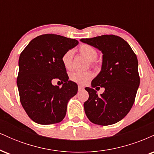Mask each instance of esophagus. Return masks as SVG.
<instances>
[{
	"label": "esophagus",
	"instance_id": "esophagus-1",
	"mask_svg": "<svg viewBox=\"0 0 154 154\" xmlns=\"http://www.w3.org/2000/svg\"><path fill=\"white\" fill-rule=\"evenodd\" d=\"M84 87H83L82 85H78V89L79 90V91H82V90H84Z\"/></svg>",
	"mask_w": 154,
	"mask_h": 154
}]
</instances>
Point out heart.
<instances>
[{
	"label": "heart",
	"instance_id": "heart-1",
	"mask_svg": "<svg viewBox=\"0 0 154 154\" xmlns=\"http://www.w3.org/2000/svg\"><path fill=\"white\" fill-rule=\"evenodd\" d=\"M78 52L81 56L85 58L92 66H96L98 65L96 58L98 56V51L95 47L89 44L83 43L79 45ZM74 53L72 50H68L64 52L61 56V62L63 66L67 69H71L73 64ZM93 77L91 72H74L70 75V79L78 84H87Z\"/></svg>",
	"mask_w": 154,
	"mask_h": 154
}]
</instances>
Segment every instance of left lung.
I'll return each mask as SVG.
<instances>
[{"label": "left lung", "instance_id": "1", "mask_svg": "<svg viewBox=\"0 0 154 154\" xmlns=\"http://www.w3.org/2000/svg\"><path fill=\"white\" fill-rule=\"evenodd\" d=\"M81 41L103 53L101 71L85 88L89 98L84 103L86 116L95 125L115 124L128 114L135 102L140 85L137 56L127 41L114 35H103ZM105 88L101 96L93 87Z\"/></svg>", "mask_w": 154, "mask_h": 154}]
</instances>
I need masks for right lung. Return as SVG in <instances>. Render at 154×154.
I'll list each match as a JSON object with an SVG mask.
<instances>
[{"instance_id": "1", "label": "right lung", "mask_w": 154, "mask_h": 154, "mask_svg": "<svg viewBox=\"0 0 154 154\" xmlns=\"http://www.w3.org/2000/svg\"><path fill=\"white\" fill-rule=\"evenodd\" d=\"M79 42L55 34L32 40L21 53L17 77L19 99L29 117L40 125L59 123L65 117L69 100L77 93L75 82L69 81L61 56ZM59 79L63 87L52 82Z\"/></svg>"}]
</instances>
